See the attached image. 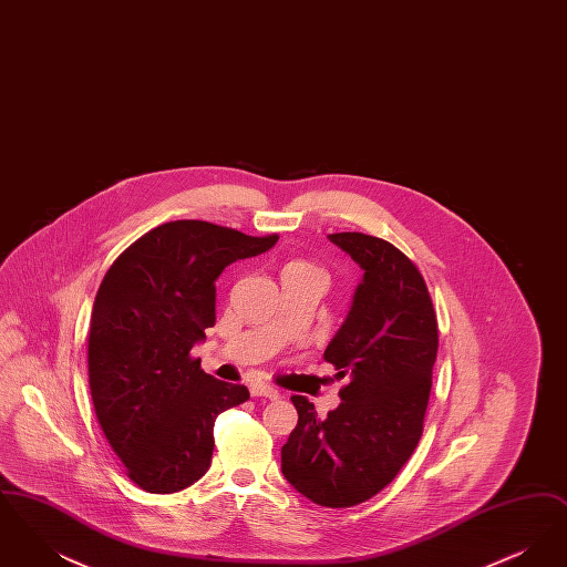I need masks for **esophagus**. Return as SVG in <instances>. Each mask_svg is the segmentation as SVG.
Masks as SVG:
<instances>
[{"mask_svg": "<svg viewBox=\"0 0 567 567\" xmlns=\"http://www.w3.org/2000/svg\"><path fill=\"white\" fill-rule=\"evenodd\" d=\"M250 395H252V398L278 400V398H280V391L274 389L270 384H266V382H252V384H250Z\"/></svg>", "mask_w": 567, "mask_h": 567, "instance_id": "34e87169", "label": "esophagus"}]
</instances>
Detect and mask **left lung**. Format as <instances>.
Wrapping results in <instances>:
<instances>
[{
  "mask_svg": "<svg viewBox=\"0 0 567 567\" xmlns=\"http://www.w3.org/2000/svg\"><path fill=\"white\" fill-rule=\"evenodd\" d=\"M327 238L363 270L323 352L347 386L324 419L306 398H291L299 419L282 446V474L310 502L351 508L389 485L421 440L437 321L425 280L402 250L357 231Z\"/></svg>",
  "mask_w": 567,
  "mask_h": 567,
  "instance_id": "obj_1",
  "label": "left lung"
}]
</instances>
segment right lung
<instances>
[{"instance_id": "right-lung-1", "label": "right lung", "mask_w": 567, "mask_h": 567, "mask_svg": "<svg viewBox=\"0 0 567 567\" xmlns=\"http://www.w3.org/2000/svg\"><path fill=\"white\" fill-rule=\"evenodd\" d=\"M206 220H174L132 244L106 271L89 331V386L97 421L130 478L176 493L213 461L215 421L248 389L216 380L190 359L216 321V278L270 250Z\"/></svg>"}]
</instances>
